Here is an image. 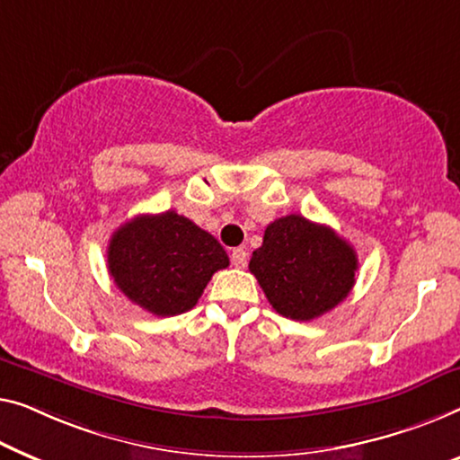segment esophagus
Wrapping results in <instances>:
<instances>
[{"mask_svg": "<svg viewBox=\"0 0 460 460\" xmlns=\"http://www.w3.org/2000/svg\"><path fill=\"white\" fill-rule=\"evenodd\" d=\"M231 264L235 266V269H245V264H248V252L243 248H235L231 252Z\"/></svg>", "mask_w": 460, "mask_h": 460, "instance_id": "obj_1", "label": "esophagus"}]
</instances>
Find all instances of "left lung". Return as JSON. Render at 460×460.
<instances>
[{
	"instance_id": "left-lung-1",
	"label": "left lung",
	"mask_w": 460,
	"mask_h": 460,
	"mask_svg": "<svg viewBox=\"0 0 460 460\" xmlns=\"http://www.w3.org/2000/svg\"><path fill=\"white\" fill-rule=\"evenodd\" d=\"M250 272L280 316L304 322L331 312L349 296L358 253L326 225L287 215L266 227Z\"/></svg>"
}]
</instances>
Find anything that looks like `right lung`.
<instances>
[{"instance_id":"obj_1","label":"right lung","mask_w":460,"mask_h":460,"mask_svg":"<svg viewBox=\"0 0 460 460\" xmlns=\"http://www.w3.org/2000/svg\"><path fill=\"white\" fill-rule=\"evenodd\" d=\"M107 266L118 289L155 316H177L229 266L221 243L175 210L140 215L113 233Z\"/></svg>"}]
</instances>
